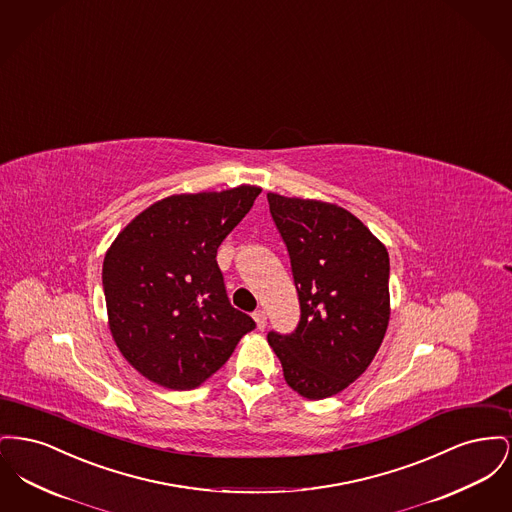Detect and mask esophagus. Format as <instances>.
Instances as JSON below:
<instances>
[{"label": "esophagus", "mask_w": 512, "mask_h": 512, "mask_svg": "<svg viewBox=\"0 0 512 512\" xmlns=\"http://www.w3.org/2000/svg\"><path fill=\"white\" fill-rule=\"evenodd\" d=\"M252 318H254V322L258 325V329H264V327L268 325V314H266V310H256V312L252 314Z\"/></svg>", "instance_id": "esophagus-1"}]
</instances>
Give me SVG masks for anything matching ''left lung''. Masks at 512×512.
Here are the masks:
<instances>
[{
	"label": "left lung",
	"instance_id": "left-lung-1",
	"mask_svg": "<svg viewBox=\"0 0 512 512\" xmlns=\"http://www.w3.org/2000/svg\"><path fill=\"white\" fill-rule=\"evenodd\" d=\"M269 214L287 246L300 322L268 343L298 395L318 401L362 376L389 323V254L347 210L269 192Z\"/></svg>",
	"mask_w": 512,
	"mask_h": 512
}]
</instances>
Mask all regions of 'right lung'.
<instances>
[{
	"instance_id": "right-lung-1",
	"label": "right lung",
	"mask_w": 512,
	"mask_h": 512,
	"mask_svg": "<svg viewBox=\"0 0 512 512\" xmlns=\"http://www.w3.org/2000/svg\"><path fill=\"white\" fill-rule=\"evenodd\" d=\"M260 192L241 185L163 198L109 246L102 268L109 329L150 381L173 391L198 387L256 327L231 306L216 256Z\"/></svg>"
}]
</instances>
